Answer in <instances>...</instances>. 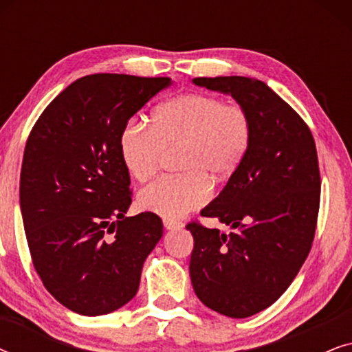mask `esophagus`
Instances as JSON below:
<instances>
[{
    "instance_id": "34e87169",
    "label": "esophagus",
    "mask_w": 352,
    "mask_h": 352,
    "mask_svg": "<svg viewBox=\"0 0 352 352\" xmlns=\"http://www.w3.org/2000/svg\"><path fill=\"white\" fill-rule=\"evenodd\" d=\"M163 226H165L166 229H177L182 228V223H177L175 219H163Z\"/></svg>"
}]
</instances>
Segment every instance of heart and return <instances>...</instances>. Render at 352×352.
Wrapping results in <instances>:
<instances>
[{"instance_id":"1","label":"heart","mask_w":352,"mask_h":352,"mask_svg":"<svg viewBox=\"0 0 352 352\" xmlns=\"http://www.w3.org/2000/svg\"><path fill=\"white\" fill-rule=\"evenodd\" d=\"M253 120L242 104L214 94L186 93L158 105L152 128L128 122L120 131V157L139 182L152 179L163 155L179 147L176 168L182 175L163 177L139 192V206L165 218H181L210 200V182L228 181L247 158Z\"/></svg>"}]
</instances>
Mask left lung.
Returning a JSON list of instances; mask_svg holds the SVG:
<instances>
[{
  "label": "left lung",
  "instance_id": "left-lung-1",
  "mask_svg": "<svg viewBox=\"0 0 352 352\" xmlns=\"http://www.w3.org/2000/svg\"><path fill=\"white\" fill-rule=\"evenodd\" d=\"M194 83L229 93L253 120L247 158L200 213L234 230L223 234L199 221L186 226L194 235L189 271L195 295L219 314L245 319L283 295L311 252L319 158L305 120L263 81L201 76Z\"/></svg>",
  "mask_w": 352,
  "mask_h": 352
}]
</instances>
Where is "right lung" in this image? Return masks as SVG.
I'll return each mask as SVG.
<instances>
[{
	"label": "right lung",
	"mask_w": 352,
	"mask_h": 352,
	"mask_svg": "<svg viewBox=\"0 0 352 352\" xmlns=\"http://www.w3.org/2000/svg\"><path fill=\"white\" fill-rule=\"evenodd\" d=\"M171 78L94 74L51 100L28 134L21 210L33 267L62 306L109 314L138 293L160 216L126 218L131 179L120 131Z\"/></svg>",
	"instance_id": "obj_1"
}]
</instances>
